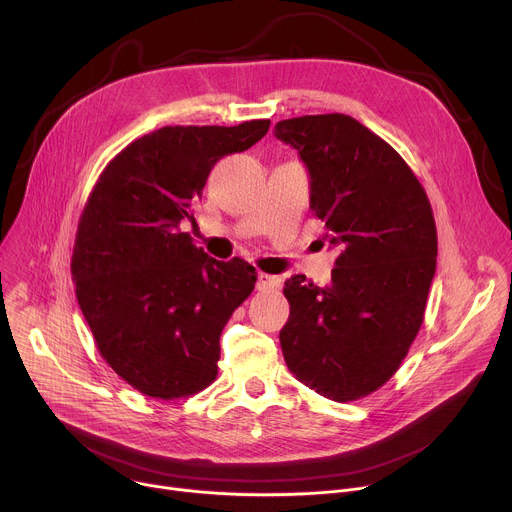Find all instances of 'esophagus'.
Listing matches in <instances>:
<instances>
[{"label": "esophagus", "mask_w": 512, "mask_h": 512, "mask_svg": "<svg viewBox=\"0 0 512 512\" xmlns=\"http://www.w3.org/2000/svg\"><path fill=\"white\" fill-rule=\"evenodd\" d=\"M279 283H281V279L275 277V275H269V273H259L257 275V289L259 291H273V289L279 287Z\"/></svg>", "instance_id": "esophagus-1"}]
</instances>
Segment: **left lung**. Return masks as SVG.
Masks as SVG:
<instances>
[{"label": "left lung", "instance_id": "obj_1", "mask_svg": "<svg viewBox=\"0 0 512 512\" xmlns=\"http://www.w3.org/2000/svg\"><path fill=\"white\" fill-rule=\"evenodd\" d=\"M275 137L304 160L310 208L340 249L328 285L285 281L283 358L326 399L356 401L399 371L423 324L437 257L433 210L407 162L348 115L285 119Z\"/></svg>", "mask_w": 512, "mask_h": 512}]
</instances>
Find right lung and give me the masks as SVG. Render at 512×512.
I'll return each instance as SVG.
<instances>
[{
    "instance_id": "1",
    "label": "right lung",
    "mask_w": 512,
    "mask_h": 512,
    "mask_svg": "<svg viewBox=\"0 0 512 512\" xmlns=\"http://www.w3.org/2000/svg\"><path fill=\"white\" fill-rule=\"evenodd\" d=\"M269 125L156 129L123 148L87 198L70 263L77 300L105 362L143 395L190 397L218 375V340L257 273L208 257L178 225L194 218L214 164Z\"/></svg>"
}]
</instances>
